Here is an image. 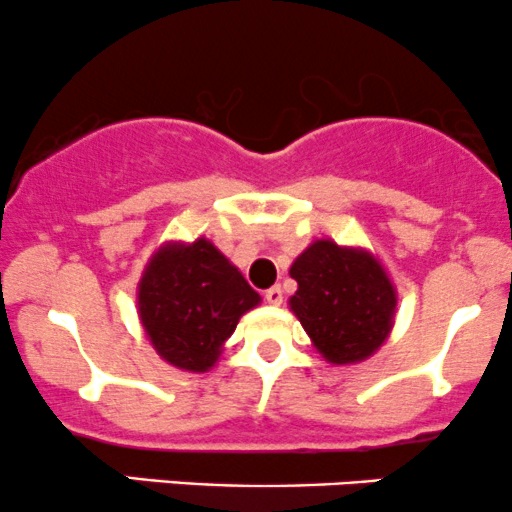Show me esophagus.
<instances>
[{
	"label": "esophagus",
	"mask_w": 512,
	"mask_h": 512,
	"mask_svg": "<svg viewBox=\"0 0 512 512\" xmlns=\"http://www.w3.org/2000/svg\"><path fill=\"white\" fill-rule=\"evenodd\" d=\"M264 301L272 303V305H279L284 301V291H281V286H272V289L264 291Z\"/></svg>",
	"instance_id": "obj_1"
}]
</instances>
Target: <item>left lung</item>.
Here are the masks:
<instances>
[{"mask_svg": "<svg viewBox=\"0 0 512 512\" xmlns=\"http://www.w3.org/2000/svg\"><path fill=\"white\" fill-rule=\"evenodd\" d=\"M298 291L291 310L330 363H358L392 330L397 293L368 252L317 240L291 264Z\"/></svg>", "mask_w": 512, "mask_h": 512, "instance_id": "1", "label": "left lung"}]
</instances>
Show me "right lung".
<instances>
[{
  "mask_svg": "<svg viewBox=\"0 0 512 512\" xmlns=\"http://www.w3.org/2000/svg\"><path fill=\"white\" fill-rule=\"evenodd\" d=\"M260 303L243 274L209 240L170 243L139 281V317L158 356L192 373L216 363L240 315Z\"/></svg>",
  "mask_w": 512,
  "mask_h": 512,
  "instance_id": "1",
  "label": "right lung"
}]
</instances>
